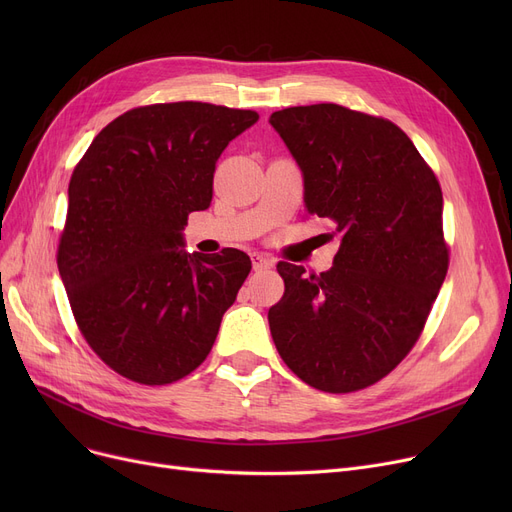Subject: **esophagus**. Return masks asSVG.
<instances>
[{"label":"esophagus","instance_id":"1","mask_svg":"<svg viewBox=\"0 0 512 512\" xmlns=\"http://www.w3.org/2000/svg\"><path fill=\"white\" fill-rule=\"evenodd\" d=\"M251 259H253V270L255 272H261V270H267V267H272V259L261 255V253H253Z\"/></svg>","mask_w":512,"mask_h":512}]
</instances>
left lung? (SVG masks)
Returning <instances> with one entry per match:
<instances>
[{"mask_svg": "<svg viewBox=\"0 0 512 512\" xmlns=\"http://www.w3.org/2000/svg\"><path fill=\"white\" fill-rule=\"evenodd\" d=\"M270 124L301 166L309 215L340 236L324 274L278 263L274 344L305 384L363 390L411 353L446 278L440 182L386 118L315 103L274 112Z\"/></svg>", "mask_w": 512, "mask_h": 512, "instance_id": "left-lung-1", "label": "left lung"}]
</instances>
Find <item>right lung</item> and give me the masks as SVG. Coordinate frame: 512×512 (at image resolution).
Listing matches in <instances>:
<instances>
[{"mask_svg": "<svg viewBox=\"0 0 512 512\" xmlns=\"http://www.w3.org/2000/svg\"><path fill=\"white\" fill-rule=\"evenodd\" d=\"M257 120L201 101L141 105L76 164L58 270L80 334L122 378L166 386L207 359L251 259L188 255L182 230L211 203L215 161Z\"/></svg>", "mask_w": 512, "mask_h": 512, "instance_id": "obj_1", "label": "right lung"}]
</instances>
